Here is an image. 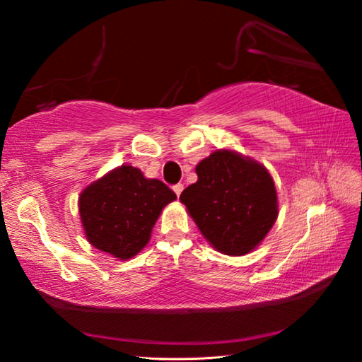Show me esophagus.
Listing matches in <instances>:
<instances>
[{"label":"esophagus","instance_id":"34e87169","mask_svg":"<svg viewBox=\"0 0 362 362\" xmlns=\"http://www.w3.org/2000/svg\"><path fill=\"white\" fill-rule=\"evenodd\" d=\"M173 189H174V193H175L177 196H180V193L183 192V185H182V183H177V185L173 187Z\"/></svg>","mask_w":362,"mask_h":362}]
</instances>
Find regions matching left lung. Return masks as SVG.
Returning a JSON list of instances; mask_svg holds the SVG:
<instances>
[{"label": "left lung", "instance_id": "left-lung-1", "mask_svg": "<svg viewBox=\"0 0 362 362\" xmlns=\"http://www.w3.org/2000/svg\"><path fill=\"white\" fill-rule=\"evenodd\" d=\"M198 180L180 203L211 246L225 255L252 252L278 218V193L268 169L231 148L196 164Z\"/></svg>", "mask_w": 362, "mask_h": 362}]
</instances>
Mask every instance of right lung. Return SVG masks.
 Segmentation results:
<instances>
[{"mask_svg": "<svg viewBox=\"0 0 362 362\" xmlns=\"http://www.w3.org/2000/svg\"><path fill=\"white\" fill-rule=\"evenodd\" d=\"M175 193L139 168L122 164L89 183L78 198L79 218L90 246L129 260L150 241L151 230Z\"/></svg>", "mask_w": 362, "mask_h": 362, "instance_id": "right-lung-1", "label": "right lung"}]
</instances>
